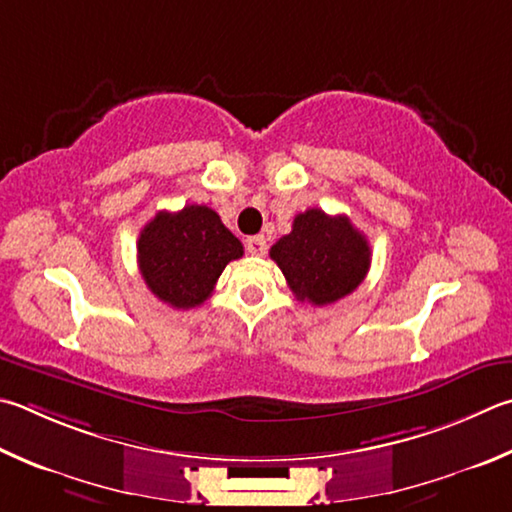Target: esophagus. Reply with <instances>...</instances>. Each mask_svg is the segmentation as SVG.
I'll return each mask as SVG.
<instances>
[{
	"label": "esophagus",
	"instance_id": "obj_1",
	"mask_svg": "<svg viewBox=\"0 0 512 512\" xmlns=\"http://www.w3.org/2000/svg\"><path fill=\"white\" fill-rule=\"evenodd\" d=\"M266 248H268V246H266V239H264L262 235L246 239V253H248V255L262 257V255H266Z\"/></svg>",
	"mask_w": 512,
	"mask_h": 512
}]
</instances>
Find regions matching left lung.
<instances>
[{
	"instance_id": "1",
	"label": "left lung",
	"mask_w": 512,
	"mask_h": 512,
	"mask_svg": "<svg viewBox=\"0 0 512 512\" xmlns=\"http://www.w3.org/2000/svg\"><path fill=\"white\" fill-rule=\"evenodd\" d=\"M271 259L282 268L297 300L327 306L365 280L371 250L347 217L311 208L293 219V230L271 248Z\"/></svg>"
}]
</instances>
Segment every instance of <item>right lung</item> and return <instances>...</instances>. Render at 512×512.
I'll list each match as a JSON object with an SVG mask.
<instances>
[{"label":"right lung","mask_w":512,"mask_h":512,"mask_svg":"<svg viewBox=\"0 0 512 512\" xmlns=\"http://www.w3.org/2000/svg\"><path fill=\"white\" fill-rule=\"evenodd\" d=\"M244 255L241 241L208 206L159 212L138 237V268L147 288L174 309L206 302L219 275Z\"/></svg>","instance_id":"obj_1"}]
</instances>
